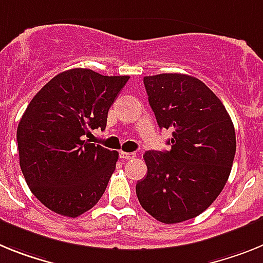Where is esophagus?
Returning <instances> with one entry per match:
<instances>
[{"label":"esophagus","mask_w":263,"mask_h":263,"mask_svg":"<svg viewBox=\"0 0 263 263\" xmlns=\"http://www.w3.org/2000/svg\"><path fill=\"white\" fill-rule=\"evenodd\" d=\"M119 156L123 160H129L134 159V157L136 156V154H135V152H124V151H120V152H119Z\"/></svg>","instance_id":"1"}]
</instances>
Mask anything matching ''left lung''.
<instances>
[{"label":"left lung","mask_w":263,"mask_h":263,"mask_svg":"<svg viewBox=\"0 0 263 263\" xmlns=\"http://www.w3.org/2000/svg\"><path fill=\"white\" fill-rule=\"evenodd\" d=\"M160 128L171 129V151L144 154L147 176L136 184L145 212L164 223L195 218L218 197L236 155L227 108L200 79L185 74L144 77Z\"/></svg>","instance_id":"obj_1"}]
</instances>
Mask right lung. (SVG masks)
<instances>
[{
    "label": "right lung",
    "instance_id": "1",
    "mask_svg": "<svg viewBox=\"0 0 263 263\" xmlns=\"http://www.w3.org/2000/svg\"><path fill=\"white\" fill-rule=\"evenodd\" d=\"M129 77L71 68L47 82L17 128L20 166L31 193L50 211L81 216L97 205L119 154L83 140L103 131L115 98Z\"/></svg>",
    "mask_w": 263,
    "mask_h": 263
}]
</instances>
